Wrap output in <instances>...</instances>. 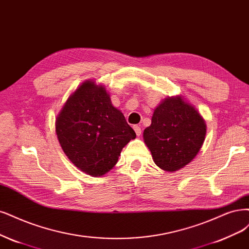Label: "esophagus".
I'll return each instance as SVG.
<instances>
[{
	"label": "esophagus",
	"mask_w": 249,
	"mask_h": 249,
	"mask_svg": "<svg viewBox=\"0 0 249 249\" xmlns=\"http://www.w3.org/2000/svg\"><path fill=\"white\" fill-rule=\"evenodd\" d=\"M134 131H135V133H136L137 136H140L141 133H142L141 127H140L139 125H134Z\"/></svg>",
	"instance_id": "esophagus-1"
}]
</instances>
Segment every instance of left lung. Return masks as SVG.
I'll use <instances>...</instances> for the list:
<instances>
[{
    "label": "left lung",
    "mask_w": 249,
    "mask_h": 249,
    "mask_svg": "<svg viewBox=\"0 0 249 249\" xmlns=\"http://www.w3.org/2000/svg\"><path fill=\"white\" fill-rule=\"evenodd\" d=\"M206 135V124L193 106L180 97L168 98L156 108L143 138L153 161L174 172L198 154Z\"/></svg>",
    "instance_id": "8db88e82"
}]
</instances>
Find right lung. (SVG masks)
Instances as JSON below:
<instances>
[{
    "label": "right lung",
    "instance_id": "add662e5",
    "mask_svg": "<svg viewBox=\"0 0 249 249\" xmlns=\"http://www.w3.org/2000/svg\"><path fill=\"white\" fill-rule=\"evenodd\" d=\"M55 132L66 156L91 176L112 169L123 148L136 138L106 89L89 80L66 102L56 118Z\"/></svg>",
    "mask_w": 249,
    "mask_h": 249
}]
</instances>
